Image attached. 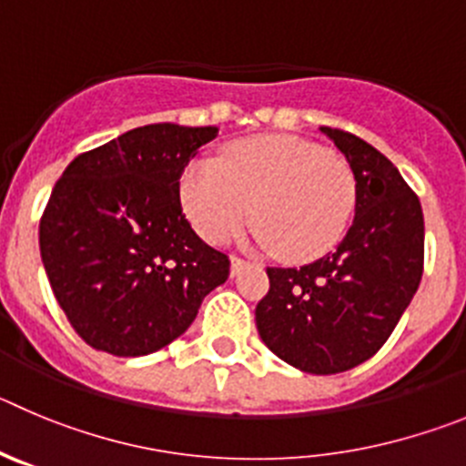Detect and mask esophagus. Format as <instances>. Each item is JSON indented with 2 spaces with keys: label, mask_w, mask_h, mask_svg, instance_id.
I'll return each mask as SVG.
<instances>
[{
  "label": "esophagus",
  "mask_w": 466,
  "mask_h": 466,
  "mask_svg": "<svg viewBox=\"0 0 466 466\" xmlns=\"http://www.w3.org/2000/svg\"><path fill=\"white\" fill-rule=\"evenodd\" d=\"M245 266H247V261H245V258H242V256H238V254L230 256V275L236 277L238 272H240Z\"/></svg>",
  "instance_id": "obj_1"
}]
</instances>
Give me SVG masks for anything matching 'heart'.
I'll use <instances>...</instances> for the list:
<instances>
[{
  "label": "heart",
  "mask_w": 466,
  "mask_h": 466,
  "mask_svg": "<svg viewBox=\"0 0 466 466\" xmlns=\"http://www.w3.org/2000/svg\"><path fill=\"white\" fill-rule=\"evenodd\" d=\"M187 217L208 242L245 221L284 261H311L339 242L356 205V180L335 152L293 136H256L194 161L180 180Z\"/></svg>",
  "instance_id": "b5f03b06"
}]
</instances>
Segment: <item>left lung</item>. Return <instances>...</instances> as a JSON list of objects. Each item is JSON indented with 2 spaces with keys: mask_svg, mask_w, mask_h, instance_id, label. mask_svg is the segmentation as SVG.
I'll return each instance as SVG.
<instances>
[{
  "mask_svg": "<svg viewBox=\"0 0 466 466\" xmlns=\"http://www.w3.org/2000/svg\"><path fill=\"white\" fill-rule=\"evenodd\" d=\"M356 177V217L335 251L302 268H268L256 328L275 356L337 374L386 344L422 277L420 200L390 159L358 136L321 127Z\"/></svg>",
  "mask_w": 466,
  "mask_h": 466,
  "instance_id": "8db88e82",
  "label": "left lung"
}]
</instances>
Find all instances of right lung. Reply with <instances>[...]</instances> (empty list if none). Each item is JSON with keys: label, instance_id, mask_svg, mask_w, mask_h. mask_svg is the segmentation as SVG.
Wrapping results in <instances>:
<instances>
[{"label": "right lung", "instance_id": "right-lung-1", "mask_svg": "<svg viewBox=\"0 0 466 466\" xmlns=\"http://www.w3.org/2000/svg\"><path fill=\"white\" fill-rule=\"evenodd\" d=\"M217 127L147 125L76 157L46 205L38 245L68 323L96 351L147 356L194 323L228 256L187 221L180 177Z\"/></svg>", "mask_w": 466, "mask_h": 466}]
</instances>
